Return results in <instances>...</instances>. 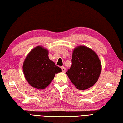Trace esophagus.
Here are the masks:
<instances>
[{"label": "esophagus", "instance_id": "1", "mask_svg": "<svg viewBox=\"0 0 123 123\" xmlns=\"http://www.w3.org/2000/svg\"><path fill=\"white\" fill-rule=\"evenodd\" d=\"M61 68H62V72H63V73L66 72V68H65V67H64V66H62V67H61Z\"/></svg>", "mask_w": 123, "mask_h": 123}]
</instances>
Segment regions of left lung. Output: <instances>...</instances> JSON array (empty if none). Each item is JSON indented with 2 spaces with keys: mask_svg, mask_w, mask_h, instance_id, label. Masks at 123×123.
<instances>
[{
  "mask_svg": "<svg viewBox=\"0 0 123 123\" xmlns=\"http://www.w3.org/2000/svg\"><path fill=\"white\" fill-rule=\"evenodd\" d=\"M72 63L66 74L77 89L85 90L97 82L100 75L101 64L92 49L84 45L75 48L72 52Z\"/></svg>",
  "mask_w": 123,
  "mask_h": 123,
  "instance_id": "left-lung-1",
  "label": "left lung"
}]
</instances>
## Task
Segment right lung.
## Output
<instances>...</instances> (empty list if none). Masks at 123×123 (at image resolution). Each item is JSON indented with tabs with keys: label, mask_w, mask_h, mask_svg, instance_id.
<instances>
[{
	"label": "right lung",
	"mask_w": 123,
	"mask_h": 123,
	"mask_svg": "<svg viewBox=\"0 0 123 123\" xmlns=\"http://www.w3.org/2000/svg\"><path fill=\"white\" fill-rule=\"evenodd\" d=\"M25 78L29 85L38 89L46 88L55 74L61 72V68L49 59L48 51L42 46H37L29 52L23 64Z\"/></svg>",
	"instance_id": "right-lung-1"
}]
</instances>
